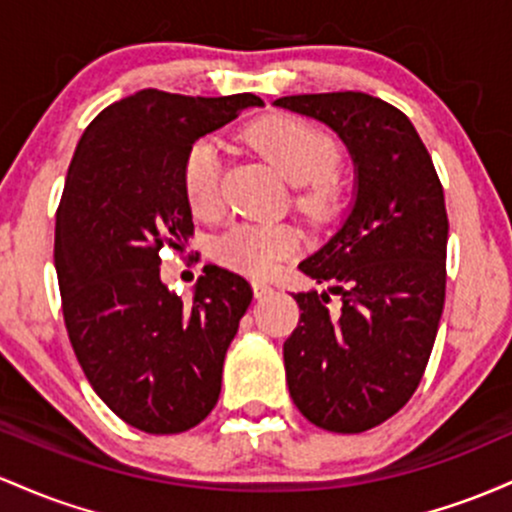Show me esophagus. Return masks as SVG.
<instances>
[{
	"label": "esophagus",
	"mask_w": 512,
	"mask_h": 512,
	"mask_svg": "<svg viewBox=\"0 0 512 512\" xmlns=\"http://www.w3.org/2000/svg\"><path fill=\"white\" fill-rule=\"evenodd\" d=\"M251 287H254V295L258 297V300H261V297H266V295H271V292H273L271 283H266V280H254Z\"/></svg>",
	"instance_id": "esophagus-1"
}]
</instances>
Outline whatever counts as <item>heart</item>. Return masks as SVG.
<instances>
[{"instance_id":"b5f03b06","label":"heart","mask_w":512,"mask_h":512,"mask_svg":"<svg viewBox=\"0 0 512 512\" xmlns=\"http://www.w3.org/2000/svg\"><path fill=\"white\" fill-rule=\"evenodd\" d=\"M249 140L285 179L304 183L300 205L312 215H326L341 200L336 166L341 147L326 130L297 116H271L256 123ZM222 145L203 135L183 157V193L195 215L212 217L222 205ZM300 232L287 222H239L212 241V256L232 271L266 278L297 254Z\"/></svg>"}]
</instances>
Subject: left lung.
<instances>
[{
	"mask_svg": "<svg viewBox=\"0 0 512 512\" xmlns=\"http://www.w3.org/2000/svg\"><path fill=\"white\" fill-rule=\"evenodd\" d=\"M331 125L358 166L353 212L300 271L329 292H297L283 346L290 396L314 426L365 433L409 404L445 307V193L421 135L392 103L363 91L283 96ZM339 307H330V295Z\"/></svg>",
	"mask_w": 512,
	"mask_h": 512,
	"instance_id": "obj_1",
	"label": "left lung"
}]
</instances>
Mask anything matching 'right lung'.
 <instances>
[{
    "label": "right lung",
    "instance_id": "obj_1",
    "mask_svg": "<svg viewBox=\"0 0 512 512\" xmlns=\"http://www.w3.org/2000/svg\"><path fill=\"white\" fill-rule=\"evenodd\" d=\"M256 94L205 99L145 89L111 103L79 140L55 220V268L70 343L118 418L152 435L198 426L215 409L249 280L205 266L191 302L159 280L164 246L193 234L183 157Z\"/></svg>",
    "mask_w": 512,
    "mask_h": 512
}]
</instances>
